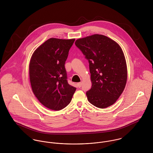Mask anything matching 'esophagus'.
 Listing matches in <instances>:
<instances>
[{
	"instance_id": "34e87169",
	"label": "esophagus",
	"mask_w": 153,
	"mask_h": 153,
	"mask_svg": "<svg viewBox=\"0 0 153 153\" xmlns=\"http://www.w3.org/2000/svg\"><path fill=\"white\" fill-rule=\"evenodd\" d=\"M81 84H81V82H79V83H78V84H77V85H78V87L80 88L81 87Z\"/></svg>"
}]
</instances>
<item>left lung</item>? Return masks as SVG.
I'll return each mask as SVG.
<instances>
[{
  "instance_id": "8db88e82",
  "label": "left lung",
  "mask_w": 153,
  "mask_h": 153,
  "mask_svg": "<svg viewBox=\"0 0 153 153\" xmlns=\"http://www.w3.org/2000/svg\"><path fill=\"white\" fill-rule=\"evenodd\" d=\"M89 62L92 87L86 93L93 105L105 108L114 104L127 82V68L121 48L108 37L95 34L75 41Z\"/></svg>"
}]
</instances>
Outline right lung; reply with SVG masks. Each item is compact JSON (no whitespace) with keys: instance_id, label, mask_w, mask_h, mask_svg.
<instances>
[{"instance_id":"right-lung-1","label":"right lung","mask_w":153,"mask_h":153,"mask_svg":"<svg viewBox=\"0 0 153 153\" xmlns=\"http://www.w3.org/2000/svg\"><path fill=\"white\" fill-rule=\"evenodd\" d=\"M75 39L50 38L33 52L29 63L32 91L49 109L59 111L71 101L76 88L68 83L65 68L69 51Z\"/></svg>"}]
</instances>
